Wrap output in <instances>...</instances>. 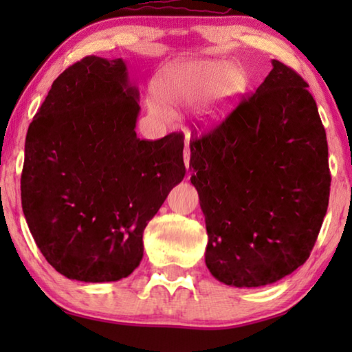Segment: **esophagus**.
<instances>
[{"label": "esophagus", "mask_w": 352, "mask_h": 352, "mask_svg": "<svg viewBox=\"0 0 352 352\" xmlns=\"http://www.w3.org/2000/svg\"><path fill=\"white\" fill-rule=\"evenodd\" d=\"M183 160H184V166H186V169H189V162H190V148H189V146L184 147Z\"/></svg>", "instance_id": "1"}]
</instances>
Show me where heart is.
Listing matches in <instances>:
<instances>
[{
  "label": "heart",
  "instance_id": "1",
  "mask_svg": "<svg viewBox=\"0 0 352 352\" xmlns=\"http://www.w3.org/2000/svg\"><path fill=\"white\" fill-rule=\"evenodd\" d=\"M153 90L157 98H148L147 107L155 118L168 119L170 116L164 102L174 107L186 105L206 94L200 116L205 122H214L231 109L245 90V77L225 62H184L162 69L153 83Z\"/></svg>",
  "mask_w": 352,
  "mask_h": 352
}]
</instances>
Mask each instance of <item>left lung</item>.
Returning <instances> with one entry per match:
<instances>
[{"label":"left lung","mask_w":352,"mask_h":352,"mask_svg":"<svg viewBox=\"0 0 352 352\" xmlns=\"http://www.w3.org/2000/svg\"><path fill=\"white\" fill-rule=\"evenodd\" d=\"M225 121L189 142L205 216L206 267L261 287L305 264L329 204L326 132L307 83L284 63Z\"/></svg>","instance_id":"1"}]
</instances>
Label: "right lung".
<instances>
[{
  "mask_svg": "<svg viewBox=\"0 0 352 352\" xmlns=\"http://www.w3.org/2000/svg\"><path fill=\"white\" fill-rule=\"evenodd\" d=\"M140 91L122 58L88 56L57 77L28 129L21 205L63 276L110 283L142 259V233L183 180V135L140 140Z\"/></svg>",
  "mask_w": 352,
  "mask_h": 352,
  "instance_id": "right-lung-1",
  "label": "right lung"
}]
</instances>
